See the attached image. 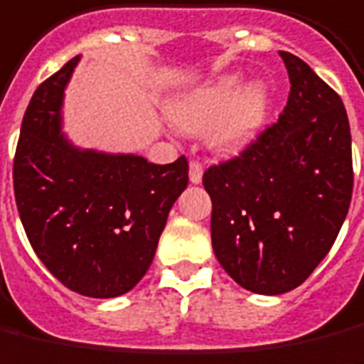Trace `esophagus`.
<instances>
[{
	"label": "esophagus",
	"mask_w": 364,
	"mask_h": 364,
	"mask_svg": "<svg viewBox=\"0 0 364 364\" xmlns=\"http://www.w3.org/2000/svg\"><path fill=\"white\" fill-rule=\"evenodd\" d=\"M202 174H204V166L200 160H190V182L192 184H200L202 182Z\"/></svg>",
	"instance_id": "esophagus-1"
}]
</instances>
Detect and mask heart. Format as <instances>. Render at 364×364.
<instances>
[{
	"label": "heart",
	"mask_w": 364,
	"mask_h": 364,
	"mask_svg": "<svg viewBox=\"0 0 364 364\" xmlns=\"http://www.w3.org/2000/svg\"><path fill=\"white\" fill-rule=\"evenodd\" d=\"M265 114V95L252 87L242 92V79L224 75L198 87L178 99L170 117L186 132L214 129V142L220 149H242L254 139Z\"/></svg>",
	"instance_id": "1"
}]
</instances>
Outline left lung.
<instances>
[{
    "label": "left lung",
    "mask_w": 364,
    "mask_h": 364,
    "mask_svg": "<svg viewBox=\"0 0 364 364\" xmlns=\"http://www.w3.org/2000/svg\"><path fill=\"white\" fill-rule=\"evenodd\" d=\"M279 55L291 82L279 120L202 178L218 262L235 283L263 295L291 291L311 275L335 244L353 196L341 97L299 57Z\"/></svg>",
    "instance_id": "1"
}]
</instances>
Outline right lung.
Listing matches in <instances>:
<instances>
[{
	"instance_id": "obj_1",
	"label": "right lung",
	"mask_w": 364,
	"mask_h": 364,
	"mask_svg": "<svg viewBox=\"0 0 364 364\" xmlns=\"http://www.w3.org/2000/svg\"><path fill=\"white\" fill-rule=\"evenodd\" d=\"M79 57L33 92L14 158L17 212L37 257L69 287L109 299L130 291L156 254L168 212L188 186V160L71 146L59 132L63 91Z\"/></svg>"
}]
</instances>
